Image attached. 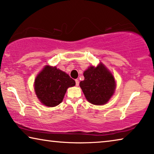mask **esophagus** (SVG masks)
I'll use <instances>...</instances> for the list:
<instances>
[{
    "label": "esophagus",
    "instance_id": "34e87169",
    "mask_svg": "<svg viewBox=\"0 0 154 154\" xmlns=\"http://www.w3.org/2000/svg\"><path fill=\"white\" fill-rule=\"evenodd\" d=\"M75 84H76V86H79V79H75Z\"/></svg>",
    "mask_w": 154,
    "mask_h": 154
}]
</instances>
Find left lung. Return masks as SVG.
<instances>
[{"label": "left lung", "instance_id": "left-lung-1", "mask_svg": "<svg viewBox=\"0 0 154 154\" xmlns=\"http://www.w3.org/2000/svg\"><path fill=\"white\" fill-rule=\"evenodd\" d=\"M84 80L80 87L86 100L95 105H103L114 93L116 82L113 75L100 63L97 67L91 66L84 72Z\"/></svg>", "mask_w": 154, "mask_h": 154}]
</instances>
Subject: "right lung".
<instances>
[{
	"instance_id": "add662e5",
	"label": "right lung",
	"mask_w": 154,
	"mask_h": 154,
	"mask_svg": "<svg viewBox=\"0 0 154 154\" xmlns=\"http://www.w3.org/2000/svg\"><path fill=\"white\" fill-rule=\"evenodd\" d=\"M75 85V80L66 72L47 66L36 77L34 89L42 104L53 107L61 102L68 87Z\"/></svg>"
}]
</instances>
